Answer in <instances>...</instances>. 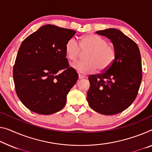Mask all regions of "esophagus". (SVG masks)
<instances>
[{
    "mask_svg": "<svg viewBox=\"0 0 152 152\" xmlns=\"http://www.w3.org/2000/svg\"><path fill=\"white\" fill-rule=\"evenodd\" d=\"M86 77L85 75H81V74H79V79H84Z\"/></svg>",
    "mask_w": 152,
    "mask_h": 152,
    "instance_id": "1",
    "label": "esophagus"
}]
</instances>
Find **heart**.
Instances as JSON below:
<instances>
[{
    "mask_svg": "<svg viewBox=\"0 0 152 152\" xmlns=\"http://www.w3.org/2000/svg\"><path fill=\"white\" fill-rule=\"evenodd\" d=\"M78 45L74 39L66 42L64 52L69 60L74 61L80 56L81 51L86 53L85 61L75 62L71 67L79 73H90L98 71H104L113 64L116 57V50L105 39L94 34H86L79 39Z\"/></svg>",
    "mask_w": 152,
    "mask_h": 152,
    "instance_id": "1",
    "label": "heart"
}]
</instances>
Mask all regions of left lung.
Segmentation results:
<instances>
[{"label": "left lung", "mask_w": 152, "mask_h": 152, "mask_svg": "<svg viewBox=\"0 0 152 152\" xmlns=\"http://www.w3.org/2000/svg\"><path fill=\"white\" fill-rule=\"evenodd\" d=\"M113 44L116 57L102 73L88 77L90 87L87 100L93 110L115 115L126 109L136 99L142 80V65L138 45L118 29L99 30Z\"/></svg>", "instance_id": "1"}]
</instances>
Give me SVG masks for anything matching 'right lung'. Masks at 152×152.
Here are the masks:
<instances>
[{"label": "right lung", "mask_w": 152, "mask_h": 152, "mask_svg": "<svg viewBox=\"0 0 152 152\" xmlns=\"http://www.w3.org/2000/svg\"><path fill=\"white\" fill-rule=\"evenodd\" d=\"M76 31L52 24L41 26L21 44L13 66L16 94L34 113L50 115L64 107L78 74L69 67L65 44Z\"/></svg>", "instance_id": "add662e5"}]
</instances>
